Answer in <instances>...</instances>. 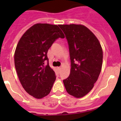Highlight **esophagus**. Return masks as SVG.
<instances>
[{"mask_svg":"<svg viewBox=\"0 0 121 121\" xmlns=\"http://www.w3.org/2000/svg\"><path fill=\"white\" fill-rule=\"evenodd\" d=\"M57 69H58V71L60 72V71H61V67H58V68H57Z\"/></svg>","mask_w":121,"mask_h":121,"instance_id":"obj_1","label":"esophagus"}]
</instances>
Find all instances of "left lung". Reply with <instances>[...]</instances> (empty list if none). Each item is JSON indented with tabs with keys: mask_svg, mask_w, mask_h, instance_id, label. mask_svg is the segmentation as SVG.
Returning a JSON list of instances; mask_svg holds the SVG:
<instances>
[{
	"mask_svg": "<svg viewBox=\"0 0 121 121\" xmlns=\"http://www.w3.org/2000/svg\"><path fill=\"white\" fill-rule=\"evenodd\" d=\"M68 44L70 74L63 80L67 92L76 98L87 94L101 71L103 53L93 33L81 24H60Z\"/></svg>",
	"mask_w": 121,
	"mask_h": 121,
	"instance_id": "8db88e82",
	"label": "left lung"
}]
</instances>
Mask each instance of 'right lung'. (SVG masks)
Here are the masks:
<instances>
[{"mask_svg": "<svg viewBox=\"0 0 121 121\" xmlns=\"http://www.w3.org/2000/svg\"><path fill=\"white\" fill-rule=\"evenodd\" d=\"M58 38L64 35L58 26L37 23L24 33L17 45L14 58L18 77L25 91L36 98L47 96L56 80L47 54Z\"/></svg>", "mask_w": 121, "mask_h": 121, "instance_id": "right-lung-1", "label": "right lung"}]
</instances>
